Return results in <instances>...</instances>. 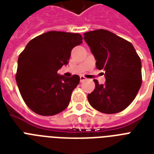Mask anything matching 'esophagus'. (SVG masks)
<instances>
[{
    "label": "esophagus",
    "mask_w": 154,
    "mask_h": 154,
    "mask_svg": "<svg viewBox=\"0 0 154 154\" xmlns=\"http://www.w3.org/2000/svg\"><path fill=\"white\" fill-rule=\"evenodd\" d=\"M80 79H81V82H83L84 81H85L86 78L84 77V76H81V77H80Z\"/></svg>",
    "instance_id": "1"
}]
</instances>
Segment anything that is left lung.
<instances>
[{
  "mask_svg": "<svg viewBox=\"0 0 154 154\" xmlns=\"http://www.w3.org/2000/svg\"><path fill=\"white\" fill-rule=\"evenodd\" d=\"M85 41L97 60L98 69L105 71V83L88 95L90 105L105 114L118 113L136 97L142 85V62L131 42L116 34L99 29L84 34Z\"/></svg>",
  "mask_w": 154,
  "mask_h": 154,
  "instance_id": "8db88e82",
  "label": "left lung"
}]
</instances>
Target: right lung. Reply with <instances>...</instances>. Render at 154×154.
<instances>
[{
    "instance_id": "add662e5",
    "label": "right lung",
    "mask_w": 154,
    "mask_h": 154,
    "mask_svg": "<svg viewBox=\"0 0 154 154\" xmlns=\"http://www.w3.org/2000/svg\"><path fill=\"white\" fill-rule=\"evenodd\" d=\"M82 39L78 33L51 31L32 39L20 54L16 83L25 103L34 112L54 116L68 107L80 77H66L57 70L68 64L71 51Z\"/></svg>"
}]
</instances>
